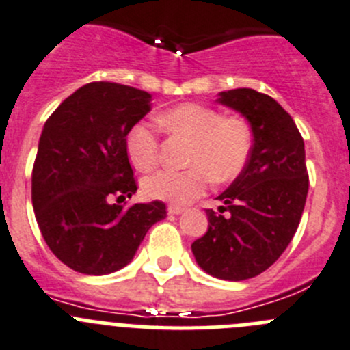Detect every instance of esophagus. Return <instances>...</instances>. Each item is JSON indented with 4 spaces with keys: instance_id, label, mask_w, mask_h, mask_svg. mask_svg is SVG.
Masks as SVG:
<instances>
[{
    "instance_id": "1",
    "label": "esophagus",
    "mask_w": 350,
    "mask_h": 350,
    "mask_svg": "<svg viewBox=\"0 0 350 350\" xmlns=\"http://www.w3.org/2000/svg\"><path fill=\"white\" fill-rule=\"evenodd\" d=\"M167 212L169 214H172V215H179V214H183V212H185V207H179V205H169L167 207Z\"/></svg>"
}]
</instances>
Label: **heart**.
Segmentation results:
<instances>
[{
	"mask_svg": "<svg viewBox=\"0 0 350 350\" xmlns=\"http://www.w3.org/2000/svg\"><path fill=\"white\" fill-rule=\"evenodd\" d=\"M160 126L191 142L183 171L160 169L143 179L146 197L185 205L200 197L208 178L226 183L245 167L252 150V129L241 117H223L200 103H183L159 116ZM129 162L138 171H150L159 159V139L146 124L131 127L126 138Z\"/></svg>",
	"mask_w": 350,
	"mask_h": 350,
	"instance_id": "obj_1",
	"label": "heart"
}]
</instances>
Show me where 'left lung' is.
Listing matches in <instances>:
<instances>
[{"label":"left lung","mask_w":350,"mask_h":350,"mask_svg":"<svg viewBox=\"0 0 350 350\" xmlns=\"http://www.w3.org/2000/svg\"><path fill=\"white\" fill-rule=\"evenodd\" d=\"M215 101L247 119L254 143L243 171L217 197L219 214L207 208L208 230L191 252L214 278L241 282L273 266L299 228L309 190L306 150L290 113L267 94L238 88Z\"/></svg>","instance_id":"left-lung-1"}]
</instances>
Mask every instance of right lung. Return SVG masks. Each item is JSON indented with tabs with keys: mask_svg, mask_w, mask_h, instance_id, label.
<instances>
[{
	"mask_svg": "<svg viewBox=\"0 0 350 350\" xmlns=\"http://www.w3.org/2000/svg\"><path fill=\"white\" fill-rule=\"evenodd\" d=\"M152 110V94L90 83L50 116L32 169V207L51 252L83 274H110L133 260L146 231L164 219L160 200L129 208L136 181L126 152L131 127Z\"/></svg>",
	"mask_w": 350,
	"mask_h": 350,
	"instance_id": "1",
	"label": "right lung"
}]
</instances>
